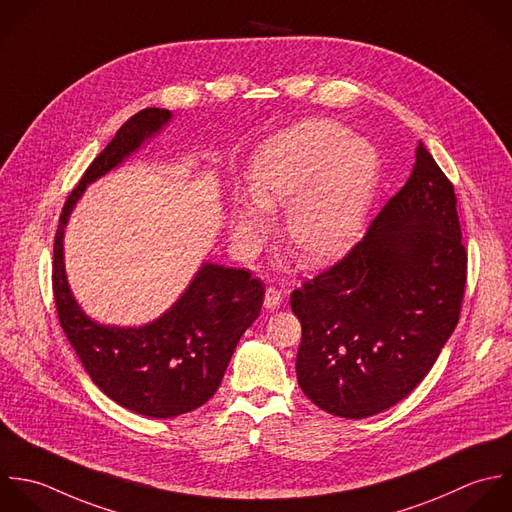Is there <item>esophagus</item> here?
I'll list each match as a JSON object with an SVG mask.
<instances>
[{
    "instance_id": "34e87169",
    "label": "esophagus",
    "mask_w": 512,
    "mask_h": 512,
    "mask_svg": "<svg viewBox=\"0 0 512 512\" xmlns=\"http://www.w3.org/2000/svg\"><path fill=\"white\" fill-rule=\"evenodd\" d=\"M281 301H283V295H281V291H277L275 287H269V289L265 291V301H263L265 309L275 311V309L281 305Z\"/></svg>"
}]
</instances>
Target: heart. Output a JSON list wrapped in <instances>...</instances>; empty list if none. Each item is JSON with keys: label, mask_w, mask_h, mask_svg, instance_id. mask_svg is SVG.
<instances>
[{"label": "heart", "mask_w": 512, "mask_h": 512, "mask_svg": "<svg viewBox=\"0 0 512 512\" xmlns=\"http://www.w3.org/2000/svg\"><path fill=\"white\" fill-rule=\"evenodd\" d=\"M379 179V155L329 119H307L271 137L251 159L247 185L231 205V233L261 243L269 213L283 211L281 239L305 265H327L359 239Z\"/></svg>", "instance_id": "obj_1"}]
</instances>
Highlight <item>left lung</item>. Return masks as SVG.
Segmentation results:
<instances>
[{
	"label": "left lung",
	"instance_id": "obj_1",
	"mask_svg": "<svg viewBox=\"0 0 512 512\" xmlns=\"http://www.w3.org/2000/svg\"><path fill=\"white\" fill-rule=\"evenodd\" d=\"M467 251L453 183L419 141L403 189L337 265L291 293L297 381L323 411L365 419L403 401L453 335Z\"/></svg>",
	"mask_w": 512,
	"mask_h": 512
}]
</instances>
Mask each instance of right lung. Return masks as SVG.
Here are the masks:
<instances>
[{"mask_svg":"<svg viewBox=\"0 0 512 512\" xmlns=\"http://www.w3.org/2000/svg\"><path fill=\"white\" fill-rule=\"evenodd\" d=\"M147 107L129 117L67 197L53 243V297L61 329L91 381L117 405L171 419L207 403L221 385L241 335L261 313L265 287L245 269L201 263L181 297L155 321L117 327L93 321L65 275L63 237L87 185L119 167L171 121Z\"/></svg>","mask_w":512,"mask_h":512,"instance_id":"1","label":"right lung"}]
</instances>
